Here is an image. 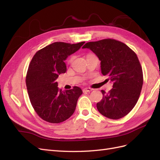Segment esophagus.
Here are the masks:
<instances>
[{"label": "esophagus", "instance_id": "esophagus-1", "mask_svg": "<svg viewBox=\"0 0 160 160\" xmlns=\"http://www.w3.org/2000/svg\"><path fill=\"white\" fill-rule=\"evenodd\" d=\"M82 91H83V92H84V93L91 92V91H92V89H91V88H89V87H86V88H84Z\"/></svg>", "mask_w": 160, "mask_h": 160}]
</instances>
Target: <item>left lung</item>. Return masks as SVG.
<instances>
[{
	"label": "left lung",
	"mask_w": 160,
	"mask_h": 160,
	"mask_svg": "<svg viewBox=\"0 0 160 160\" xmlns=\"http://www.w3.org/2000/svg\"><path fill=\"white\" fill-rule=\"evenodd\" d=\"M88 48L101 61V71L113 82L108 93L102 90V99L97 103L100 113L108 118L124 117L135 106L143 85V72L133 51L119 40L103 39L87 42Z\"/></svg>",
	"instance_id": "obj_1"
}]
</instances>
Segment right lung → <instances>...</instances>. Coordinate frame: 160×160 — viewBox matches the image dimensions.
<instances>
[{
	"mask_svg": "<svg viewBox=\"0 0 160 160\" xmlns=\"http://www.w3.org/2000/svg\"><path fill=\"white\" fill-rule=\"evenodd\" d=\"M85 42L70 44L56 42L38 51L30 62L26 76L29 100L43 120L58 124L69 118L76 109L82 91L78 87L62 91L56 79L67 71L64 60Z\"/></svg>",
	"mask_w": 160,
	"mask_h": 160,
	"instance_id": "1",
	"label": "right lung"
}]
</instances>
